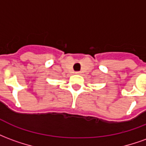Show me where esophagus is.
Listing matches in <instances>:
<instances>
[{
	"instance_id": "obj_1",
	"label": "esophagus",
	"mask_w": 146,
	"mask_h": 146,
	"mask_svg": "<svg viewBox=\"0 0 146 146\" xmlns=\"http://www.w3.org/2000/svg\"><path fill=\"white\" fill-rule=\"evenodd\" d=\"M76 74H78V75H79V74H80V72H76Z\"/></svg>"
}]
</instances>
